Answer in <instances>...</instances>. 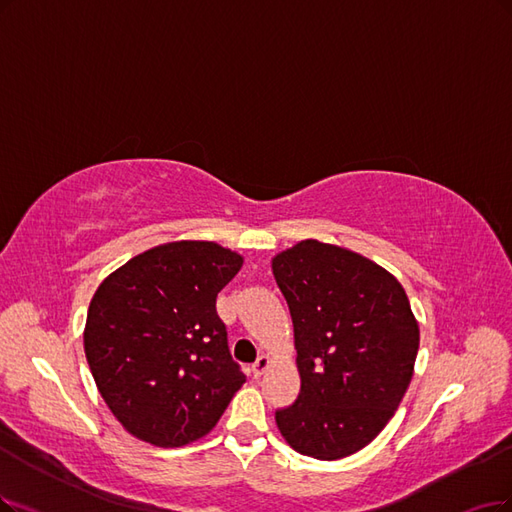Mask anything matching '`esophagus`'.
Masks as SVG:
<instances>
[{"mask_svg":"<svg viewBox=\"0 0 512 512\" xmlns=\"http://www.w3.org/2000/svg\"><path fill=\"white\" fill-rule=\"evenodd\" d=\"M268 367H270V358L268 356H259L257 361L251 365V375L257 380V377H261L263 373H266Z\"/></svg>","mask_w":512,"mask_h":512,"instance_id":"34e87169","label":"esophagus"}]
</instances>
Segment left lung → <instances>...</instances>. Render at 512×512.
Masks as SVG:
<instances>
[{"label":"left lung","mask_w":512,"mask_h":512,"mask_svg":"<svg viewBox=\"0 0 512 512\" xmlns=\"http://www.w3.org/2000/svg\"><path fill=\"white\" fill-rule=\"evenodd\" d=\"M295 335L299 396L276 411L295 451L342 460L369 445L413 377L420 327L403 285L337 244L301 240L272 257Z\"/></svg>","instance_id":"obj_1"}]
</instances>
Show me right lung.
Returning <instances> with one entry per match:
<instances>
[{"mask_svg": "<svg viewBox=\"0 0 512 512\" xmlns=\"http://www.w3.org/2000/svg\"><path fill=\"white\" fill-rule=\"evenodd\" d=\"M242 263L217 242H166L128 259L94 291L86 361L132 437L156 447L194 443L246 382L215 308Z\"/></svg>", "mask_w": 512, "mask_h": 512, "instance_id": "add662e5", "label": "right lung"}]
</instances>
